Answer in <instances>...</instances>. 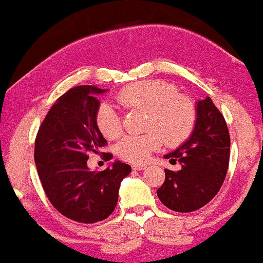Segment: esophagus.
Here are the masks:
<instances>
[{
    "label": "esophagus",
    "mask_w": 263,
    "mask_h": 263,
    "mask_svg": "<svg viewBox=\"0 0 263 263\" xmlns=\"http://www.w3.org/2000/svg\"><path fill=\"white\" fill-rule=\"evenodd\" d=\"M145 168H146L145 164H138V163L133 164V170H135V171H144Z\"/></svg>",
    "instance_id": "esophagus-1"
}]
</instances>
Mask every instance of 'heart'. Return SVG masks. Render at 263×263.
Segmentation results:
<instances>
[{"label":"heart","mask_w":263,"mask_h":263,"mask_svg":"<svg viewBox=\"0 0 263 263\" xmlns=\"http://www.w3.org/2000/svg\"><path fill=\"white\" fill-rule=\"evenodd\" d=\"M116 101L125 109L146 111L145 129L141 135H129L117 145V154L123 160L141 163L162 142L176 147L191 137L196 125V107L189 97L179 95L176 86L162 80H144L124 87L116 95ZM96 125L103 137L113 140L122 134L121 116L108 103L100 105Z\"/></svg>","instance_id":"b5f03b06"}]
</instances>
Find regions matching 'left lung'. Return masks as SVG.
<instances>
[{
  "label": "left lung",
  "instance_id": "obj_1",
  "mask_svg": "<svg viewBox=\"0 0 263 263\" xmlns=\"http://www.w3.org/2000/svg\"><path fill=\"white\" fill-rule=\"evenodd\" d=\"M196 125L185 144L164 156L178 172L164 170L158 199L176 212H193L217 195L226 179L231 137L224 117L210 97L196 103Z\"/></svg>",
  "mask_w": 263,
  "mask_h": 263
}]
</instances>
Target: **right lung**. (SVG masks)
Wrapping results in <instances>:
<instances>
[{
    "instance_id": "add662e5",
    "label": "right lung",
    "mask_w": 263,
    "mask_h": 263,
    "mask_svg": "<svg viewBox=\"0 0 263 263\" xmlns=\"http://www.w3.org/2000/svg\"><path fill=\"white\" fill-rule=\"evenodd\" d=\"M93 85L72 87L54 102L39 128L34 158L45 194L64 217L79 223L103 221L115 211L123 178L132 168L123 162L91 172L89 154L107 141L96 125L100 102ZM107 154L106 160H111Z\"/></svg>"
}]
</instances>
